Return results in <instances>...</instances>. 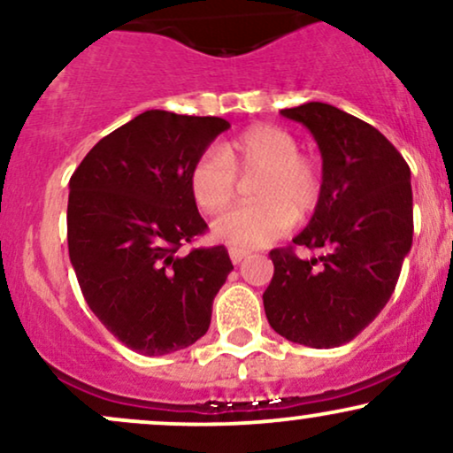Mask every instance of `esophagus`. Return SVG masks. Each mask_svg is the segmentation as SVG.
I'll return each mask as SVG.
<instances>
[{
    "label": "esophagus",
    "instance_id": "obj_1",
    "mask_svg": "<svg viewBox=\"0 0 453 453\" xmlns=\"http://www.w3.org/2000/svg\"><path fill=\"white\" fill-rule=\"evenodd\" d=\"M247 256H249V251H244V249H234V247L230 249V259L234 264H241Z\"/></svg>",
    "mask_w": 453,
    "mask_h": 453
}]
</instances>
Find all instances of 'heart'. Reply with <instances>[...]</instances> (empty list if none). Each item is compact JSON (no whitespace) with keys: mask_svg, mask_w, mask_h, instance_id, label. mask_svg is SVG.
<instances>
[{"mask_svg":"<svg viewBox=\"0 0 453 453\" xmlns=\"http://www.w3.org/2000/svg\"><path fill=\"white\" fill-rule=\"evenodd\" d=\"M236 173L253 176L251 204L212 223V234L234 249H259L292 230L296 215H311L324 196V174L315 159L300 155L294 134L274 126L249 127L241 136L209 149L189 170V194L204 212H221L238 191Z\"/></svg>","mask_w":453,"mask_h":453,"instance_id":"b5f03b06","label":"heart"}]
</instances>
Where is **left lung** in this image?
Returning <instances> with one entry per match:
<instances>
[{
	"label": "left lung",
	"mask_w": 453,
	"mask_h": 453,
	"mask_svg": "<svg viewBox=\"0 0 453 453\" xmlns=\"http://www.w3.org/2000/svg\"><path fill=\"white\" fill-rule=\"evenodd\" d=\"M280 114L319 147L324 196L294 244L321 256L270 251L264 311L288 341L330 349L356 339L394 294L413 242L411 170L379 129L341 108L306 102Z\"/></svg>",
	"instance_id": "1"
}]
</instances>
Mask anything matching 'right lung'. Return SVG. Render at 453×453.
<instances>
[{"label": "right lung", "mask_w": 453, "mask_h": 453, "mask_svg": "<svg viewBox=\"0 0 453 453\" xmlns=\"http://www.w3.org/2000/svg\"><path fill=\"white\" fill-rule=\"evenodd\" d=\"M230 123L147 111L93 147L70 179L67 249L97 319L129 349L165 356L211 326L234 268L226 247L179 249L206 230L189 170Z\"/></svg>", "instance_id": "right-lung-1"}]
</instances>
